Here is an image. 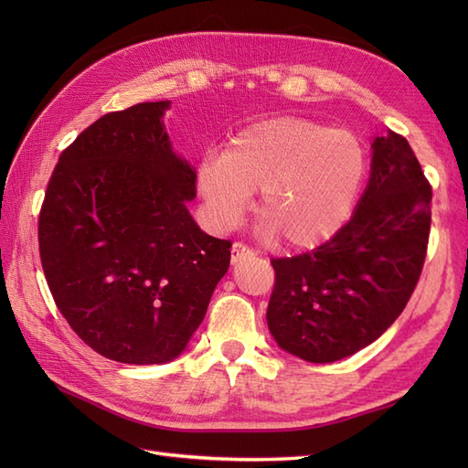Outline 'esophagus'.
Instances as JSON below:
<instances>
[{"mask_svg": "<svg viewBox=\"0 0 468 468\" xmlns=\"http://www.w3.org/2000/svg\"><path fill=\"white\" fill-rule=\"evenodd\" d=\"M253 255H255V251L251 250V247H247L241 241H235L233 247H231V261L233 263L245 260V257H253Z\"/></svg>", "mask_w": 468, "mask_h": 468, "instance_id": "esophagus-1", "label": "esophagus"}]
</instances>
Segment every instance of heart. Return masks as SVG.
<instances>
[{"instance_id": "obj_1", "label": "heart", "mask_w": 468, "mask_h": 468, "mask_svg": "<svg viewBox=\"0 0 468 468\" xmlns=\"http://www.w3.org/2000/svg\"><path fill=\"white\" fill-rule=\"evenodd\" d=\"M367 175L362 138L295 116L237 133L221 154H207L197 186L217 229H231L260 191L267 231L292 250H314L350 221Z\"/></svg>"}]
</instances>
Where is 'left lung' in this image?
<instances>
[{
	"label": "left lung",
	"instance_id": "8db88e82",
	"mask_svg": "<svg viewBox=\"0 0 468 468\" xmlns=\"http://www.w3.org/2000/svg\"><path fill=\"white\" fill-rule=\"evenodd\" d=\"M372 173L350 221L314 251L271 260L267 325L282 350L327 364L378 340L409 303L431 235L432 186L409 141L372 143Z\"/></svg>",
	"mask_w": 468,
	"mask_h": 468
}]
</instances>
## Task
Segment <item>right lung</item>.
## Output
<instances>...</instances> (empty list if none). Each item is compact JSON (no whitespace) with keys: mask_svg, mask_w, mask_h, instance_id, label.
<instances>
[{"mask_svg":"<svg viewBox=\"0 0 468 468\" xmlns=\"http://www.w3.org/2000/svg\"><path fill=\"white\" fill-rule=\"evenodd\" d=\"M168 108L108 112L78 134L37 218L59 314L94 352L122 364L175 360L231 261V241L203 233L188 213L197 173L173 153Z\"/></svg>","mask_w":468,"mask_h":468,"instance_id":"1","label":"right lung"}]
</instances>
